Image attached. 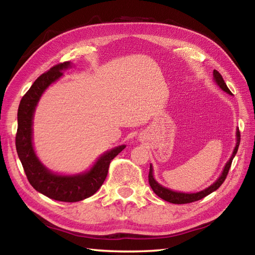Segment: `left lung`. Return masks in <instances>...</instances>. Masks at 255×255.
Segmentation results:
<instances>
[{"instance_id":"obj_1","label":"left lung","mask_w":255,"mask_h":255,"mask_svg":"<svg viewBox=\"0 0 255 255\" xmlns=\"http://www.w3.org/2000/svg\"><path fill=\"white\" fill-rule=\"evenodd\" d=\"M213 76H214V80L217 83V86H219L222 90L225 91L226 94L229 95H232V92L230 91V89L226 86V83L224 82L223 78H222L221 73L219 71L214 70L213 71ZM240 141H241V133L239 128L237 129V145H235V148L233 150V154L231 156V158L229 159L228 163H226L225 167L223 169V172H222L221 176L219 177V179L216 180L215 183H213L210 187H207L205 189H203L201 192H197V193H180V192H174L172 189L169 188H166L164 186H161L160 184H158L156 182V179L154 178V174H152V166L150 164V167H149V175H148V182H149V185L152 191L156 194L157 196H159L160 198H163L164 201L166 202H169V203H173V204H187V203H192V202H195V201H200L202 198H204L205 196L210 195L211 193H213L214 191H216L217 188H219L223 182L226 178V176L229 174V170L231 165H232V160L234 158V156L237 155L238 149H239V145H240Z\"/></svg>"}]
</instances>
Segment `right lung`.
I'll return each mask as SVG.
<instances>
[{"mask_svg":"<svg viewBox=\"0 0 255 255\" xmlns=\"http://www.w3.org/2000/svg\"><path fill=\"white\" fill-rule=\"evenodd\" d=\"M70 67L71 63L69 61L52 67L49 71L41 75L23 96L17 110L15 146L27 180L35 191L55 201L72 203L90 197L98 191L107 177L110 161L126 146L122 145L106 151L90 170L78 175L54 174L43 166L36 157L32 143V120L35 107L45 89L62 77V71Z\"/></svg>","mask_w":255,"mask_h":255,"instance_id":"add662e5","label":"right lung"}]
</instances>
